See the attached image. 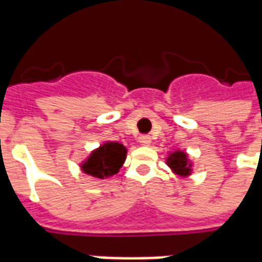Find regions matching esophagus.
Instances as JSON below:
<instances>
[{
  "label": "esophagus",
  "mask_w": 262,
  "mask_h": 262,
  "mask_svg": "<svg viewBox=\"0 0 262 262\" xmlns=\"http://www.w3.org/2000/svg\"><path fill=\"white\" fill-rule=\"evenodd\" d=\"M139 143L143 144V146H150V143H151V139L148 136H140L139 137Z\"/></svg>",
  "instance_id": "esophagus-1"
}]
</instances>
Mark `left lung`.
<instances>
[{"instance_id": "obj_1", "label": "left lung", "mask_w": 262, "mask_h": 262, "mask_svg": "<svg viewBox=\"0 0 262 262\" xmlns=\"http://www.w3.org/2000/svg\"><path fill=\"white\" fill-rule=\"evenodd\" d=\"M167 165L174 174L180 177H188L192 172V163L188 159V154L182 150L171 151L167 157Z\"/></svg>"}]
</instances>
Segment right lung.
Returning a JSON list of instances; mask_svg holds the SVG:
<instances>
[{"label": "right lung", "instance_id": "1", "mask_svg": "<svg viewBox=\"0 0 262 262\" xmlns=\"http://www.w3.org/2000/svg\"><path fill=\"white\" fill-rule=\"evenodd\" d=\"M127 148L118 142H105L92 150L91 154L81 163V170L94 178H109L118 174L126 160Z\"/></svg>", "mask_w": 262, "mask_h": 262}]
</instances>
